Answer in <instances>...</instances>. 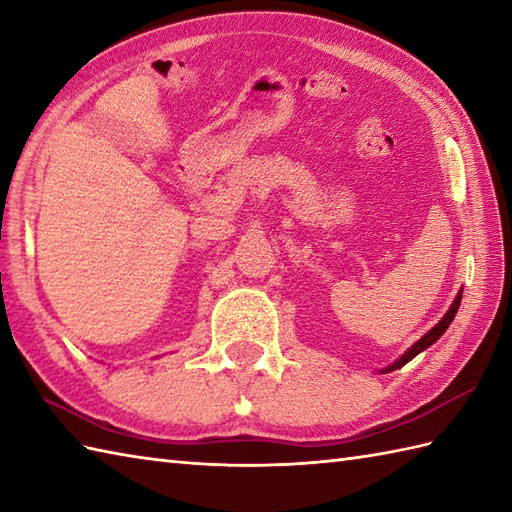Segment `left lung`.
<instances>
[{"mask_svg": "<svg viewBox=\"0 0 512 512\" xmlns=\"http://www.w3.org/2000/svg\"><path fill=\"white\" fill-rule=\"evenodd\" d=\"M460 301H462V290L458 292V297H455V301L451 303V308L447 310V314H444V317L438 321V325H436V328H431L427 334H424L422 336V339L420 341H416V343H413L411 347H409V350L405 352V354H402L400 358H398V361L396 363H391L389 367H385L383 369V372L387 374V372H394V369H400L402 365H407L409 361H411V358H416L422 350H427V347L429 345H433V343H436L438 339H440V336L444 334V332H447V328H449V325H451V321H453V317H455V314H458V308H460Z\"/></svg>", "mask_w": 512, "mask_h": 512, "instance_id": "obj_1", "label": "left lung"}]
</instances>
